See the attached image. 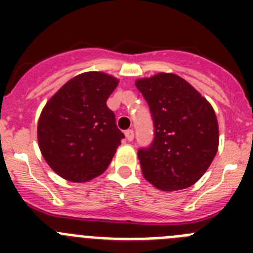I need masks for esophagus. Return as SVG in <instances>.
Listing matches in <instances>:
<instances>
[{
    "instance_id": "34e87169",
    "label": "esophagus",
    "mask_w": 253,
    "mask_h": 253,
    "mask_svg": "<svg viewBox=\"0 0 253 253\" xmlns=\"http://www.w3.org/2000/svg\"><path fill=\"white\" fill-rule=\"evenodd\" d=\"M125 137H126V139H128L129 142H131V140L134 139L133 129H128V130H125Z\"/></svg>"
}]
</instances>
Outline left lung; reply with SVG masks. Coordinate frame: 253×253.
<instances>
[{"instance_id": "left-lung-1", "label": "left lung", "mask_w": 253, "mask_h": 253, "mask_svg": "<svg viewBox=\"0 0 253 253\" xmlns=\"http://www.w3.org/2000/svg\"><path fill=\"white\" fill-rule=\"evenodd\" d=\"M151 110L153 142L138 151L143 176L163 191L191 186L218 151L213 107L184 78L158 73L135 82Z\"/></svg>"}]
</instances>
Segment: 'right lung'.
Wrapping results in <instances>:
<instances>
[{"instance_id": "1", "label": "right lung", "mask_w": 253, "mask_h": 253, "mask_svg": "<svg viewBox=\"0 0 253 253\" xmlns=\"http://www.w3.org/2000/svg\"><path fill=\"white\" fill-rule=\"evenodd\" d=\"M118 84L106 73H82L44 106L38 142L44 160L60 177L86 182L109 167L124 138L106 105Z\"/></svg>"}]
</instances>
